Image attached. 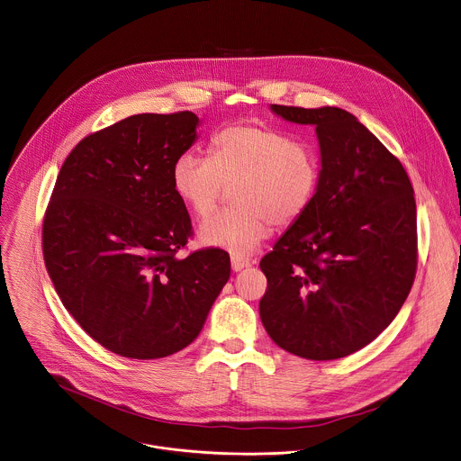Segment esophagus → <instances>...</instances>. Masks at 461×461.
Masks as SVG:
<instances>
[{"instance_id": "34e87169", "label": "esophagus", "mask_w": 461, "mask_h": 461, "mask_svg": "<svg viewBox=\"0 0 461 461\" xmlns=\"http://www.w3.org/2000/svg\"><path fill=\"white\" fill-rule=\"evenodd\" d=\"M249 265H251L249 258H246V256L242 255H231V268H233L235 272H239V270H242V268H246V267H249Z\"/></svg>"}]
</instances>
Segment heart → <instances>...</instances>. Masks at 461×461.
Here are the masks:
<instances>
[{"label":"heart","mask_w":461,"mask_h":461,"mask_svg":"<svg viewBox=\"0 0 461 461\" xmlns=\"http://www.w3.org/2000/svg\"><path fill=\"white\" fill-rule=\"evenodd\" d=\"M320 166L312 149L265 123L242 122L219 131L208 158L180 155L171 169L176 196L198 217L215 212L233 188L235 208L205 221L200 240L237 255L251 253L272 231L295 224L312 203Z\"/></svg>","instance_id":"heart-1"}]
</instances>
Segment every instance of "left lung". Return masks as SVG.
<instances>
[{"mask_svg": "<svg viewBox=\"0 0 461 461\" xmlns=\"http://www.w3.org/2000/svg\"><path fill=\"white\" fill-rule=\"evenodd\" d=\"M314 125L321 169L306 213L261 258L265 330L283 350L332 360L369 345L398 314L417 270L413 187L398 157L339 107L272 104Z\"/></svg>", "mask_w": 461, "mask_h": 461, "instance_id": "8db88e82", "label": "left lung"}]
</instances>
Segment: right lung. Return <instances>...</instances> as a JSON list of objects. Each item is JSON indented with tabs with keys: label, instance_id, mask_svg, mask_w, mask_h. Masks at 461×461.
<instances>
[{
	"label": "right lung",
	"instance_id": "obj_1",
	"mask_svg": "<svg viewBox=\"0 0 461 461\" xmlns=\"http://www.w3.org/2000/svg\"><path fill=\"white\" fill-rule=\"evenodd\" d=\"M198 116L143 113L83 138L65 158L42 224L54 290L83 330L129 358L191 345L230 279L219 248L178 251L193 237L171 182Z\"/></svg>",
	"mask_w": 461,
	"mask_h": 461
}]
</instances>
